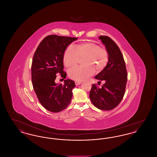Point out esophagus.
<instances>
[{
    "mask_svg": "<svg viewBox=\"0 0 157 157\" xmlns=\"http://www.w3.org/2000/svg\"><path fill=\"white\" fill-rule=\"evenodd\" d=\"M75 83L76 85H80L82 82H79V81H75Z\"/></svg>",
    "mask_w": 157,
    "mask_h": 157,
    "instance_id": "34e87169",
    "label": "esophagus"
}]
</instances>
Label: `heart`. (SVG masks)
<instances>
[{"label":"heart","instance_id":"heart-1","mask_svg":"<svg viewBox=\"0 0 157 157\" xmlns=\"http://www.w3.org/2000/svg\"><path fill=\"white\" fill-rule=\"evenodd\" d=\"M81 58L83 65L70 69L69 77L77 81H82L93 75L95 70L99 72L106 67L109 55L108 50L99 45L86 42L76 45V49L70 45L63 55V62L67 67H75Z\"/></svg>","mask_w":157,"mask_h":157}]
</instances>
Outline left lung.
Returning a JSON list of instances; mask_svg holds the SVG:
<instances>
[{"instance_id": "obj_1", "label": "left lung", "mask_w": 157, "mask_h": 157, "mask_svg": "<svg viewBox=\"0 0 157 157\" xmlns=\"http://www.w3.org/2000/svg\"><path fill=\"white\" fill-rule=\"evenodd\" d=\"M99 38L105 45L109 55L106 67L95 77L99 83L104 81L101 88L93 84L90 91L92 103L97 108L109 111L113 109L124 96L127 82L125 62L119 47L111 38L100 36Z\"/></svg>"}]
</instances>
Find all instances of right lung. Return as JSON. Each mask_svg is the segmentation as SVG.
<instances>
[{"mask_svg": "<svg viewBox=\"0 0 157 157\" xmlns=\"http://www.w3.org/2000/svg\"><path fill=\"white\" fill-rule=\"evenodd\" d=\"M76 37L51 35L45 37L34 53L32 67V82L38 100L47 110L59 112L70 104L75 82L65 79L64 84L55 82L56 75L65 79L63 55L67 46Z\"/></svg>", "mask_w": 157, "mask_h": 157, "instance_id": "right-lung-1", "label": "right lung"}]
</instances>
